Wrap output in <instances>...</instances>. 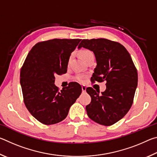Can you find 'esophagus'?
I'll list each match as a JSON object with an SVG mask.
<instances>
[{
	"label": "esophagus",
	"mask_w": 157,
	"mask_h": 157,
	"mask_svg": "<svg viewBox=\"0 0 157 157\" xmlns=\"http://www.w3.org/2000/svg\"><path fill=\"white\" fill-rule=\"evenodd\" d=\"M86 87L84 86V85H82V92H85L86 91Z\"/></svg>",
	"instance_id": "esophagus-1"
}]
</instances>
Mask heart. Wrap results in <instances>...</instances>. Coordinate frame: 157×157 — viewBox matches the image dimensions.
<instances>
[{
	"label": "heart",
	"instance_id": "obj_1",
	"mask_svg": "<svg viewBox=\"0 0 157 157\" xmlns=\"http://www.w3.org/2000/svg\"><path fill=\"white\" fill-rule=\"evenodd\" d=\"M91 54H93V53L91 51H89V50H82V51L80 52V56L82 58H83L84 57H86V56H88V55H91Z\"/></svg>",
	"mask_w": 157,
	"mask_h": 157
}]
</instances>
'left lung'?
Instances as JSON below:
<instances>
[{"mask_svg":"<svg viewBox=\"0 0 157 157\" xmlns=\"http://www.w3.org/2000/svg\"><path fill=\"white\" fill-rule=\"evenodd\" d=\"M81 48L94 53L97 66L91 79L106 81L104 92L91 87L86 92L91 98L86 109L90 118L102 125H111L126 115L131 108L138 84V73L129 53L123 45L106 39H83Z\"/></svg>","mask_w":157,"mask_h":157,"instance_id":"1","label":"left lung"}]
</instances>
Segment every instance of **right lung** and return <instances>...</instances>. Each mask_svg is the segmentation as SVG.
Masks as SVG:
<instances>
[{"mask_svg": "<svg viewBox=\"0 0 157 157\" xmlns=\"http://www.w3.org/2000/svg\"><path fill=\"white\" fill-rule=\"evenodd\" d=\"M81 39H54L36 44L21 68L20 83L26 107L44 124L66 118L71 105L82 93V86L71 82L59 91L55 75L67 71L69 58Z\"/></svg>", "mask_w": 157, "mask_h": 157, "instance_id": "obj_1", "label": "right lung"}]
</instances>
